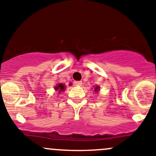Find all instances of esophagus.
<instances>
[{
    "instance_id": "34e87169",
    "label": "esophagus",
    "mask_w": 156,
    "mask_h": 156,
    "mask_svg": "<svg viewBox=\"0 0 156 156\" xmlns=\"http://www.w3.org/2000/svg\"><path fill=\"white\" fill-rule=\"evenodd\" d=\"M74 83H75V84L76 86H81V84H82V82L81 81H75Z\"/></svg>"
}]
</instances>
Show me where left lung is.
<instances>
[{
  "label": "left lung",
  "instance_id": "left-lung-1",
  "mask_svg": "<svg viewBox=\"0 0 156 156\" xmlns=\"http://www.w3.org/2000/svg\"><path fill=\"white\" fill-rule=\"evenodd\" d=\"M99 90H100V86H97V87H95V88H94V91L95 92H98Z\"/></svg>",
  "mask_w": 156,
  "mask_h": 156
}]
</instances>
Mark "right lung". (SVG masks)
I'll return each mask as SVG.
<instances>
[{
    "instance_id": "right-lung-1",
    "label": "right lung",
    "mask_w": 156,
    "mask_h": 156,
    "mask_svg": "<svg viewBox=\"0 0 156 156\" xmlns=\"http://www.w3.org/2000/svg\"><path fill=\"white\" fill-rule=\"evenodd\" d=\"M55 90H56V91H58V92H59V94L61 92H63V91L66 90L65 84H57V85L55 87Z\"/></svg>"
}]
</instances>
